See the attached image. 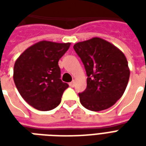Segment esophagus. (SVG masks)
<instances>
[{"instance_id": "34e87169", "label": "esophagus", "mask_w": 146, "mask_h": 146, "mask_svg": "<svg viewBox=\"0 0 146 146\" xmlns=\"http://www.w3.org/2000/svg\"><path fill=\"white\" fill-rule=\"evenodd\" d=\"M75 83H76V81H75L74 80H72V81H71V82H70L69 84H70V87H72V88H73V87H74V86H75Z\"/></svg>"}]
</instances>
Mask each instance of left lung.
I'll use <instances>...</instances> for the list:
<instances>
[{"label":"left lung","instance_id":"left-lung-1","mask_svg":"<svg viewBox=\"0 0 146 146\" xmlns=\"http://www.w3.org/2000/svg\"><path fill=\"white\" fill-rule=\"evenodd\" d=\"M84 65L87 88L80 93L84 107L92 111L109 109L122 97L130 77L127 60L119 48L99 37L73 46Z\"/></svg>","mask_w":146,"mask_h":146}]
</instances>
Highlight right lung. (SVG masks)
<instances>
[{"mask_svg":"<svg viewBox=\"0 0 146 146\" xmlns=\"http://www.w3.org/2000/svg\"><path fill=\"white\" fill-rule=\"evenodd\" d=\"M70 44L41 40L29 47L15 61V84L24 100L33 108L48 111L61 102L69 85L61 80L58 62Z\"/></svg>","mask_w":146,"mask_h":146,"instance_id":"obj_1","label":"right lung"}]
</instances>
